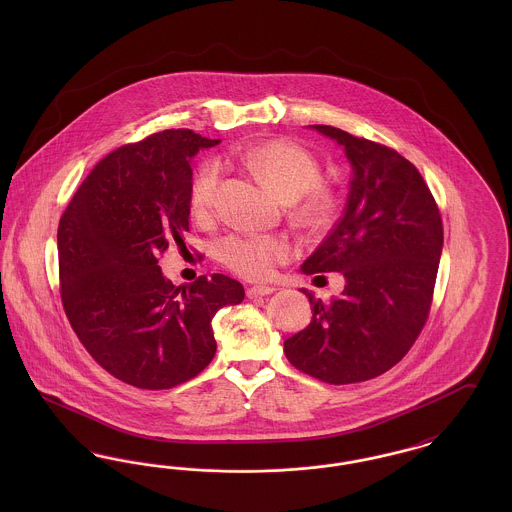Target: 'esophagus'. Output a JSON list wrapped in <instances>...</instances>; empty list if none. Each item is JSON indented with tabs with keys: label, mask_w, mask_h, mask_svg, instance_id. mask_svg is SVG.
<instances>
[{
	"label": "esophagus",
	"mask_w": 512,
	"mask_h": 512,
	"mask_svg": "<svg viewBox=\"0 0 512 512\" xmlns=\"http://www.w3.org/2000/svg\"><path fill=\"white\" fill-rule=\"evenodd\" d=\"M272 292H274V288H270V286H253V288L247 290V297H249V299H255V297L270 295Z\"/></svg>",
	"instance_id": "1"
}]
</instances>
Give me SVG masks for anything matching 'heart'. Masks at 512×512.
Listing matches in <instances>:
<instances>
[{
    "instance_id": "obj_1",
    "label": "heart",
    "mask_w": 512,
    "mask_h": 512,
    "mask_svg": "<svg viewBox=\"0 0 512 512\" xmlns=\"http://www.w3.org/2000/svg\"><path fill=\"white\" fill-rule=\"evenodd\" d=\"M244 163L288 203L307 193L297 205V215L301 219L318 222L332 211V195L317 186L320 180L317 157L305 147L288 140H270L249 147L244 153ZM219 176L217 161L205 163L195 174L190 197L195 215H207L213 209ZM217 251L220 261L236 274L247 280H265L272 276L276 265L292 255V245L276 236L230 234L220 240Z\"/></svg>"
}]
</instances>
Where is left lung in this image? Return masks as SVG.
Segmentation results:
<instances>
[{"instance_id":"obj_1","label":"left lung","mask_w":512,"mask_h":512,"mask_svg":"<svg viewBox=\"0 0 512 512\" xmlns=\"http://www.w3.org/2000/svg\"><path fill=\"white\" fill-rule=\"evenodd\" d=\"M309 128L343 149L351 182L343 217L301 272H340L345 286L328 303L301 290L313 318L284 341V351L295 368L322 382H365L397 365L420 334L443 226L420 172L397 151L334 126Z\"/></svg>"}]
</instances>
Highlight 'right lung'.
Here are the masks:
<instances>
[{"mask_svg":"<svg viewBox=\"0 0 512 512\" xmlns=\"http://www.w3.org/2000/svg\"><path fill=\"white\" fill-rule=\"evenodd\" d=\"M192 130H165L119 147L86 176L57 230L61 299L78 340L111 376L169 390L217 351L211 320L244 301L224 274L172 286L159 267L190 224L192 159L219 146Z\"/></svg>","mask_w":512,"mask_h":512,"instance_id":"add662e5","label":"right lung"}]
</instances>
